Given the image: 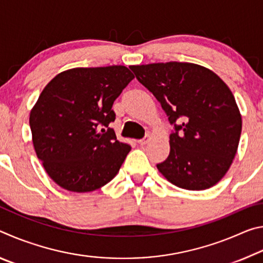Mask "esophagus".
<instances>
[{
	"label": "esophagus",
	"instance_id": "1",
	"mask_svg": "<svg viewBox=\"0 0 263 263\" xmlns=\"http://www.w3.org/2000/svg\"><path fill=\"white\" fill-rule=\"evenodd\" d=\"M148 142V138H144V139H140V140H138V144L139 145H146Z\"/></svg>",
	"mask_w": 263,
	"mask_h": 263
}]
</instances>
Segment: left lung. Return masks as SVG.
Returning a JSON list of instances; mask_svg holds the SVG:
<instances>
[{"mask_svg": "<svg viewBox=\"0 0 263 263\" xmlns=\"http://www.w3.org/2000/svg\"><path fill=\"white\" fill-rule=\"evenodd\" d=\"M130 68L175 126L169 137L171 152L157 164L159 172L186 190L217 184L233 162L242 127L228 84L212 70L191 62H158Z\"/></svg>", "mask_w": 263, "mask_h": 263, "instance_id": "8db88e82", "label": "left lung"}]
</instances>
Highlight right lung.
I'll return each mask as SVG.
<instances>
[{
	"mask_svg": "<svg viewBox=\"0 0 263 263\" xmlns=\"http://www.w3.org/2000/svg\"><path fill=\"white\" fill-rule=\"evenodd\" d=\"M135 75L125 66L72 68L53 78L30 112L33 147L48 176L73 193L114 179L131 151L109 127L112 104Z\"/></svg>",
	"mask_w": 263,
	"mask_h": 263,
	"instance_id": "right-lung-1",
	"label": "right lung"
}]
</instances>
